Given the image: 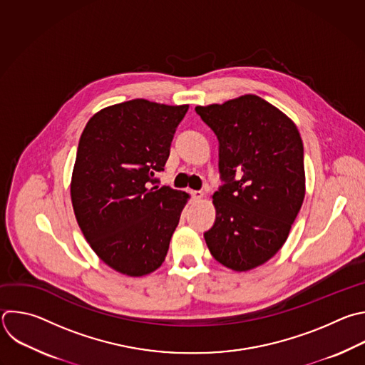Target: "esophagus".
I'll return each instance as SVG.
<instances>
[{"label": "esophagus", "mask_w": 365, "mask_h": 365, "mask_svg": "<svg viewBox=\"0 0 365 365\" xmlns=\"http://www.w3.org/2000/svg\"><path fill=\"white\" fill-rule=\"evenodd\" d=\"M190 195L195 200H202L203 199V192H200V190H192Z\"/></svg>", "instance_id": "34e87169"}]
</instances>
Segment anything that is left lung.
<instances>
[{"label":"left lung","instance_id":"1","mask_svg":"<svg viewBox=\"0 0 365 365\" xmlns=\"http://www.w3.org/2000/svg\"><path fill=\"white\" fill-rule=\"evenodd\" d=\"M195 110L219 140L225 182L212 196L216 219L203 233L206 245L223 267L251 271L282 248L302 206V139L285 113L255 94Z\"/></svg>","mask_w":365,"mask_h":365}]
</instances>
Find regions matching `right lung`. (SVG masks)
Returning a JSON list of instances; mask_svg holds the SVG:
<instances>
[{
    "label": "right lung",
    "mask_w": 365,
    "mask_h": 365,
    "mask_svg": "<svg viewBox=\"0 0 365 365\" xmlns=\"http://www.w3.org/2000/svg\"><path fill=\"white\" fill-rule=\"evenodd\" d=\"M189 104L145 98L97 111L81 133L70 193L77 223L114 271L143 277L165 261L189 193L153 186Z\"/></svg>",
    "instance_id": "add662e5"
}]
</instances>
